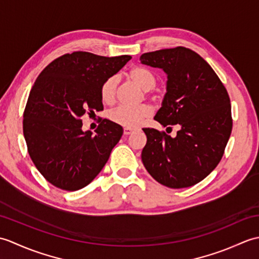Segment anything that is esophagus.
<instances>
[{
  "instance_id": "obj_1",
  "label": "esophagus",
  "mask_w": 259,
  "mask_h": 259,
  "mask_svg": "<svg viewBox=\"0 0 259 259\" xmlns=\"http://www.w3.org/2000/svg\"><path fill=\"white\" fill-rule=\"evenodd\" d=\"M134 131H135V130H134L133 128H124V129H123V134H124L125 136H129V135L133 134Z\"/></svg>"
}]
</instances>
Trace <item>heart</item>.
Instances as JSON below:
<instances>
[{
    "label": "heart",
    "mask_w": 259,
    "mask_h": 259,
    "mask_svg": "<svg viewBox=\"0 0 259 259\" xmlns=\"http://www.w3.org/2000/svg\"><path fill=\"white\" fill-rule=\"evenodd\" d=\"M129 76L136 84H138L145 91L152 89L156 84L155 74L144 68L133 69L130 71ZM117 81V76H110L102 83L100 96L103 102L111 103L113 101ZM150 108L145 106V104L138 107L119 106L110 111L109 118L112 122L125 126V128H135V126H138L150 114Z\"/></svg>",
    "instance_id": "1"
}]
</instances>
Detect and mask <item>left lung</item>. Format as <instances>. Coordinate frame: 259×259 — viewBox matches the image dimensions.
<instances>
[{
  "label": "left lung",
  "instance_id": "1",
  "mask_svg": "<svg viewBox=\"0 0 259 259\" xmlns=\"http://www.w3.org/2000/svg\"><path fill=\"white\" fill-rule=\"evenodd\" d=\"M140 61L167 74V92L155 120L163 126H180L175 138L156 129H142L147 144L141 160L163 186L174 189L194 186L217 167L232 134L226 88L210 65L190 49L144 53Z\"/></svg>",
  "mask_w": 259,
  "mask_h": 259
}]
</instances>
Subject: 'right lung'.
Returning a JSON list of instances; mask_svg holds the SVG:
<instances>
[{
  "label": "right lung",
  "instance_id": "1",
  "mask_svg": "<svg viewBox=\"0 0 259 259\" xmlns=\"http://www.w3.org/2000/svg\"><path fill=\"white\" fill-rule=\"evenodd\" d=\"M130 59L78 51L56 59L38 74L24 110L23 135L33 163L53 186L79 190L107 163L122 126L102 119L92 134L82 130L81 117L103 110L102 83Z\"/></svg>",
  "mask_w": 259,
  "mask_h": 259
}]
</instances>
